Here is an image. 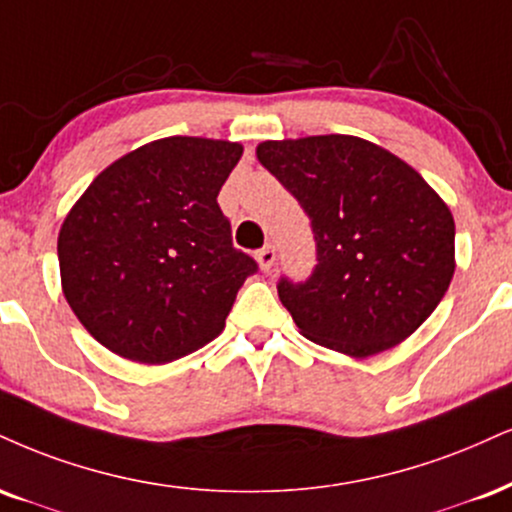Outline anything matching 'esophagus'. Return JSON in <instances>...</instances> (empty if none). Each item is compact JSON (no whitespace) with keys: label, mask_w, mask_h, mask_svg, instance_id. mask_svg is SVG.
Instances as JSON below:
<instances>
[{"label":"esophagus","mask_w":512,"mask_h":512,"mask_svg":"<svg viewBox=\"0 0 512 512\" xmlns=\"http://www.w3.org/2000/svg\"><path fill=\"white\" fill-rule=\"evenodd\" d=\"M257 262H260V267H262V272H269V269L274 267V262H276V250H274V245H264V248L257 252Z\"/></svg>","instance_id":"obj_1"}]
</instances>
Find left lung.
Returning a JSON list of instances; mask_svg holds the SVG:
<instances>
[{"label":"left lung","instance_id":"1","mask_svg":"<svg viewBox=\"0 0 512 512\" xmlns=\"http://www.w3.org/2000/svg\"><path fill=\"white\" fill-rule=\"evenodd\" d=\"M257 159L310 219L317 264L276 291L300 334L353 357L384 353L436 310L455 272V224L412 166L353 135L267 140Z\"/></svg>","mask_w":512,"mask_h":512}]
</instances>
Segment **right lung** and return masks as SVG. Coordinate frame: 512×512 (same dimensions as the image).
<instances>
[{
  "instance_id": "1",
  "label": "right lung",
  "mask_w": 512,
  "mask_h": 512,
  "mask_svg": "<svg viewBox=\"0 0 512 512\" xmlns=\"http://www.w3.org/2000/svg\"><path fill=\"white\" fill-rule=\"evenodd\" d=\"M243 147L155 140L90 183L59 231L61 286L104 348L145 365L193 353L224 329L257 272L233 248L217 195Z\"/></svg>"
}]
</instances>
